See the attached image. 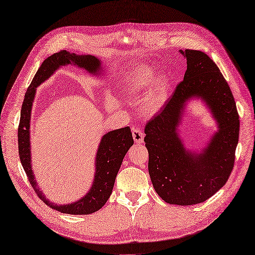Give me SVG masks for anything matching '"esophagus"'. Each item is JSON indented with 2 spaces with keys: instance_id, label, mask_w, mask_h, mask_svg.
Segmentation results:
<instances>
[{
  "instance_id": "obj_1",
  "label": "esophagus",
  "mask_w": 255,
  "mask_h": 255,
  "mask_svg": "<svg viewBox=\"0 0 255 255\" xmlns=\"http://www.w3.org/2000/svg\"><path fill=\"white\" fill-rule=\"evenodd\" d=\"M132 138L135 142L142 143L144 141V132L139 128H132Z\"/></svg>"
}]
</instances>
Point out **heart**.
I'll list each match as a JSON object with an SVG mask.
<instances>
[{
    "label": "heart",
    "mask_w": 255,
    "mask_h": 255,
    "mask_svg": "<svg viewBox=\"0 0 255 255\" xmlns=\"http://www.w3.org/2000/svg\"><path fill=\"white\" fill-rule=\"evenodd\" d=\"M150 83V77L140 72L135 78H131L128 82V91L130 95L139 96L146 90L148 84ZM167 91V84L164 79H157L153 82L152 87L147 94L146 101H145L144 108L148 112H154L159 109L165 102Z\"/></svg>",
    "instance_id": "b5f03b06"
}]
</instances>
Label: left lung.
<instances>
[{"label": "left lung", "mask_w": 255, "mask_h": 255, "mask_svg": "<svg viewBox=\"0 0 255 255\" xmlns=\"http://www.w3.org/2000/svg\"><path fill=\"white\" fill-rule=\"evenodd\" d=\"M180 53L187 58L184 80L159 114L147 121L144 142L155 192L168 203L192 205L212 197L228 180L235 165L240 120L233 92L213 60L190 48ZM195 95L208 103L221 128L200 155L187 152L175 131L184 102Z\"/></svg>", "instance_id": "1"}]
</instances>
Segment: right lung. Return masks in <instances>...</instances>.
<instances>
[{"label":"right lung","mask_w":255,"mask_h":255,"mask_svg":"<svg viewBox=\"0 0 255 255\" xmlns=\"http://www.w3.org/2000/svg\"><path fill=\"white\" fill-rule=\"evenodd\" d=\"M74 62L79 67H83L92 74H98L100 69V60L90 55H76L70 54L64 50L53 54L46 58L39 67L38 71L30 84L26 92L25 100L22 102L20 119L18 125V153L20 163L28 176L31 186L33 187L37 196L48 207L64 214L70 215H88L99 211L110 197L115 178L119 168L123 163L124 157L129 147L134 144L129 127L109 131L102 139L96 156V172L94 183L89 193L81 200L66 205H56L51 203L42 195L34 180V175L31 168L30 159V116L31 108L34 100L35 88L41 84L45 79L50 77L60 66Z\"/></svg>","instance_id":"obj_1"}]
</instances>
